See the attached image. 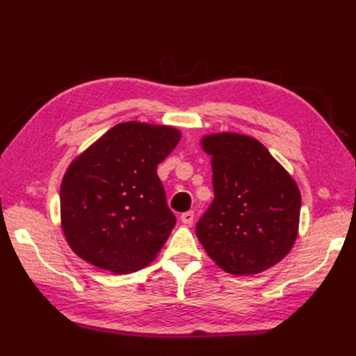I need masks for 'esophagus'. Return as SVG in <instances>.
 Listing matches in <instances>:
<instances>
[{
  "label": "esophagus",
  "instance_id": "esophagus-1",
  "mask_svg": "<svg viewBox=\"0 0 356 356\" xmlns=\"http://www.w3.org/2000/svg\"><path fill=\"white\" fill-rule=\"evenodd\" d=\"M180 220H182V223H185V225H191L194 220V213L193 211H186V213L180 216Z\"/></svg>",
  "mask_w": 356,
  "mask_h": 356
}]
</instances>
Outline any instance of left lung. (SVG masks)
<instances>
[{"mask_svg": "<svg viewBox=\"0 0 356 356\" xmlns=\"http://www.w3.org/2000/svg\"><path fill=\"white\" fill-rule=\"evenodd\" d=\"M211 156L214 200L195 226L218 268L255 275L282 261L298 236V185L268 148L238 133L203 136Z\"/></svg>", "mask_w": 356, "mask_h": 356, "instance_id": "1", "label": "left lung"}]
</instances>
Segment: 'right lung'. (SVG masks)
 <instances>
[{"instance_id": "obj_1", "label": "right lung", "mask_w": 356, "mask_h": 356, "mask_svg": "<svg viewBox=\"0 0 356 356\" xmlns=\"http://www.w3.org/2000/svg\"><path fill=\"white\" fill-rule=\"evenodd\" d=\"M176 127L118 124L74 157L59 197L61 226L72 251L113 274L153 261L176 225L157 165L177 147Z\"/></svg>"}]
</instances>
